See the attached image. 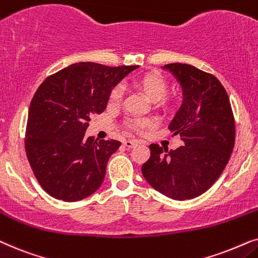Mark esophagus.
Returning a JSON list of instances; mask_svg holds the SVG:
<instances>
[{"mask_svg": "<svg viewBox=\"0 0 258 258\" xmlns=\"http://www.w3.org/2000/svg\"><path fill=\"white\" fill-rule=\"evenodd\" d=\"M137 143L136 140H125V142H123V145H125L126 147H133L135 145H137Z\"/></svg>", "mask_w": 258, "mask_h": 258, "instance_id": "esophagus-1", "label": "esophagus"}]
</instances>
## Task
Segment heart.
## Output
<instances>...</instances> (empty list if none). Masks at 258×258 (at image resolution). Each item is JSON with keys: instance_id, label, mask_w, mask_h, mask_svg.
Returning <instances> with one entry per match:
<instances>
[{"instance_id": "1", "label": "heart", "mask_w": 258, "mask_h": 258, "mask_svg": "<svg viewBox=\"0 0 258 258\" xmlns=\"http://www.w3.org/2000/svg\"><path fill=\"white\" fill-rule=\"evenodd\" d=\"M133 84L137 88H139L151 101H159L163 99L167 93L169 85L167 81L165 80L163 75L154 73V72H149V73H144L139 77H137L133 81ZM123 95L122 86H115L112 88L108 95V105L109 106H118L121 102ZM156 123V120L152 118H138L131 119L127 121V127L131 131L142 132L144 130L150 128Z\"/></svg>"}]
</instances>
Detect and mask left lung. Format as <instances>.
Listing matches in <instances>:
<instances>
[{"label": "left lung", "mask_w": 258, "mask_h": 258, "mask_svg": "<svg viewBox=\"0 0 258 258\" xmlns=\"http://www.w3.org/2000/svg\"><path fill=\"white\" fill-rule=\"evenodd\" d=\"M164 68L183 88V104L169 130L184 145L169 151L151 144L142 172L160 194L184 201L204 194L225 169L235 146V118L229 95L215 75L186 63Z\"/></svg>", "instance_id": "left-lung-1"}]
</instances>
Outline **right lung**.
Masks as SVG:
<instances>
[{
    "label": "right lung",
    "mask_w": 258,
    "mask_h": 258,
    "mask_svg": "<svg viewBox=\"0 0 258 258\" xmlns=\"http://www.w3.org/2000/svg\"><path fill=\"white\" fill-rule=\"evenodd\" d=\"M138 66L78 62L44 80L29 106L25 146L34 176L51 197L84 199L100 187L118 140L85 138L92 115L107 106L112 88Z\"/></svg>",
    "instance_id": "right-lung-1"
}]
</instances>
